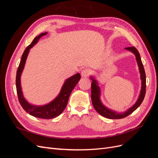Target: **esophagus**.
Here are the masks:
<instances>
[{"instance_id": "esophagus-1", "label": "esophagus", "mask_w": 158, "mask_h": 158, "mask_svg": "<svg viewBox=\"0 0 158 158\" xmlns=\"http://www.w3.org/2000/svg\"><path fill=\"white\" fill-rule=\"evenodd\" d=\"M91 74V70L89 69H84L81 71V75L82 77H87Z\"/></svg>"}]
</instances>
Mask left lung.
I'll return each instance as SVG.
<instances>
[{"mask_svg":"<svg viewBox=\"0 0 158 158\" xmlns=\"http://www.w3.org/2000/svg\"><path fill=\"white\" fill-rule=\"evenodd\" d=\"M126 49L131 51L134 54L136 55V59L138 63V65L139 66V70L141 75V80H142V89L139 98H138V101L134 105V106L129 109L127 111L123 113H118L114 111H111V110L108 109L107 107H105L101 103L99 99V95H100V90L99 88L98 85V83L96 80H94L92 77L91 79L92 80V85H91V89H92V94H91V98H92V102L93 106L96 110V111L102 115L104 117H106L108 118L111 119H119L125 118L129 114H131L133 111H135V110L140 106V104L143 102V100L144 99L145 94H146V73L145 70L144 69V66L142 63V60L140 59V56L139 52L135 48V47H126Z\"/></svg>","mask_w":158,"mask_h":158,"instance_id":"1","label":"left lung"}]
</instances>
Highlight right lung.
Here are the masks:
<instances>
[{"instance_id":"1","label":"right lung","mask_w":158,"mask_h":158,"mask_svg":"<svg viewBox=\"0 0 158 158\" xmlns=\"http://www.w3.org/2000/svg\"><path fill=\"white\" fill-rule=\"evenodd\" d=\"M46 33H42L40 35L35 37V39L33 40L31 44L28 45L23 53L22 54V59L20 60V64L18 66V68L16 73V91L18 94V98L19 102H20L21 106L25 111L29 113L31 115L37 118H45V119H50L55 118L59 116L63 112L64 109L67 106L68 100L72 91L76 85L78 84L80 80L81 76L79 73L76 74L72 77L65 81L63 88L61 89L59 95L53 101L51 102L50 103L47 104L45 106H31L29 103L26 102V100L23 96L21 85H20V76L22 73V70L24 67L26 63V60L28 53H29L30 49L33 47V46L37 44L40 38L45 35Z\"/></svg>"}]
</instances>
